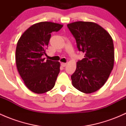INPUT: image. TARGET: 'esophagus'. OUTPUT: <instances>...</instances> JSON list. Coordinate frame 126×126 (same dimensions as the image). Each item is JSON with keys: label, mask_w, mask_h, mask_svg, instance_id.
<instances>
[{"label": "esophagus", "mask_w": 126, "mask_h": 126, "mask_svg": "<svg viewBox=\"0 0 126 126\" xmlns=\"http://www.w3.org/2000/svg\"><path fill=\"white\" fill-rule=\"evenodd\" d=\"M61 64H62V66L63 67H65L66 66L67 63H61Z\"/></svg>", "instance_id": "obj_1"}]
</instances>
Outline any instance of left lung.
<instances>
[{
    "label": "left lung",
    "mask_w": 126,
    "mask_h": 126,
    "mask_svg": "<svg viewBox=\"0 0 126 126\" xmlns=\"http://www.w3.org/2000/svg\"><path fill=\"white\" fill-rule=\"evenodd\" d=\"M77 49L85 54L71 76L72 85L81 92L96 91L107 80L114 64V46L110 34L98 24L78 21L67 25Z\"/></svg>",
    "instance_id": "obj_1"
}]
</instances>
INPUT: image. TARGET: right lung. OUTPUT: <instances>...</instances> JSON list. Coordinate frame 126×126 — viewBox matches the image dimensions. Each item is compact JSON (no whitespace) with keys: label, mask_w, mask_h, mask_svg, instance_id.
Instances as JSON below:
<instances>
[{"label":"right lung","mask_w":126,"mask_h":126,"mask_svg":"<svg viewBox=\"0 0 126 126\" xmlns=\"http://www.w3.org/2000/svg\"><path fill=\"white\" fill-rule=\"evenodd\" d=\"M63 25L51 22H41L29 28L17 43L16 63L17 71L26 87L32 92L42 94L55 85L60 72L58 62L47 60L46 55L51 33L58 32Z\"/></svg>","instance_id":"obj_1"}]
</instances>
